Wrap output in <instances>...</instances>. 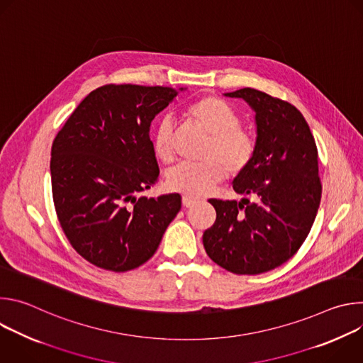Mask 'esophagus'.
<instances>
[{
	"instance_id": "esophagus-1",
	"label": "esophagus",
	"mask_w": 363,
	"mask_h": 363,
	"mask_svg": "<svg viewBox=\"0 0 363 363\" xmlns=\"http://www.w3.org/2000/svg\"><path fill=\"white\" fill-rule=\"evenodd\" d=\"M196 202H198V199H195V198H191L186 195L182 196V205L185 206V208H191V206H194Z\"/></svg>"
}]
</instances>
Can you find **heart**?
Returning <instances> with one entry per match:
<instances>
[{"mask_svg": "<svg viewBox=\"0 0 363 363\" xmlns=\"http://www.w3.org/2000/svg\"><path fill=\"white\" fill-rule=\"evenodd\" d=\"M185 115L211 136L210 143L203 149V162L181 164L168 172L167 188L194 198L210 194L227 177V169L233 174L242 171L252 158L254 140L238 126L237 113L218 97L196 99ZM153 150L165 164L174 160V125L168 118L155 129Z\"/></svg>", "mask_w": 363, "mask_h": 363, "instance_id": "b5f03b06", "label": "heart"}]
</instances>
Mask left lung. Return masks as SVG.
I'll use <instances>...</instances> for the list:
<instances>
[{"instance_id": "obj_1", "label": "left lung", "mask_w": 363, "mask_h": 363, "mask_svg": "<svg viewBox=\"0 0 363 363\" xmlns=\"http://www.w3.org/2000/svg\"><path fill=\"white\" fill-rule=\"evenodd\" d=\"M224 96L242 99L251 108L257 136L250 164L233 181L244 198L210 199L217 220L202 242L223 269L260 274L293 257L313 225L322 196L318 147L290 103L250 87Z\"/></svg>"}]
</instances>
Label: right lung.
Listing matches in <instances>:
<instances>
[{
  "label": "right lung",
  "instance_id": "add662e5",
  "mask_svg": "<svg viewBox=\"0 0 363 363\" xmlns=\"http://www.w3.org/2000/svg\"><path fill=\"white\" fill-rule=\"evenodd\" d=\"M186 87L108 84L89 93L51 146L60 225L91 264L122 273L158 250L179 194L138 196L158 179L150 125Z\"/></svg>",
  "mask_w": 363,
  "mask_h": 363
}]
</instances>
